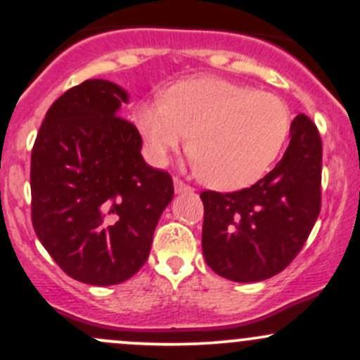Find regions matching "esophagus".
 I'll return each instance as SVG.
<instances>
[{
    "label": "esophagus",
    "instance_id": "esophagus-1",
    "mask_svg": "<svg viewBox=\"0 0 360 360\" xmlns=\"http://www.w3.org/2000/svg\"><path fill=\"white\" fill-rule=\"evenodd\" d=\"M174 191H176L177 194H181V193H191L193 188H191V186H188L186 183H183V181H181V179H177V177H174Z\"/></svg>",
    "mask_w": 360,
    "mask_h": 360
}]
</instances>
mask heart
Returning <instances> with one entry per match:
<instances>
[{"label": "heart", "mask_w": 360, "mask_h": 360, "mask_svg": "<svg viewBox=\"0 0 360 360\" xmlns=\"http://www.w3.org/2000/svg\"><path fill=\"white\" fill-rule=\"evenodd\" d=\"M134 120L155 164H166L189 137L194 166L223 191L257 183L289 131L281 98L221 77L176 82L164 96L140 101Z\"/></svg>", "instance_id": "1"}]
</instances>
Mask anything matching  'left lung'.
<instances>
[{"label": "left lung", "mask_w": 360, "mask_h": 360, "mask_svg": "<svg viewBox=\"0 0 360 360\" xmlns=\"http://www.w3.org/2000/svg\"><path fill=\"white\" fill-rule=\"evenodd\" d=\"M289 146L269 174L233 193L203 191V255L235 283L269 279L298 255L321 206V139L300 113Z\"/></svg>", "instance_id": "obj_1"}]
</instances>
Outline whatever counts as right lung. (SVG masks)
Wrapping results in <instances>:
<instances>
[{
    "label": "right lung",
    "instance_id": "right-lung-1",
    "mask_svg": "<svg viewBox=\"0 0 360 360\" xmlns=\"http://www.w3.org/2000/svg\"><path fill=\"white\" fill-rule=\"evenodd\" d=\"M128 93L88 79L45 115L32 150V223L72 279L113 286L146 264L154 230L174 196L167 172L143 160L142 137L118 117Z\"/></svg>",
    "mask_w": 360,
    "mask_h": 360
}]
</instances>
